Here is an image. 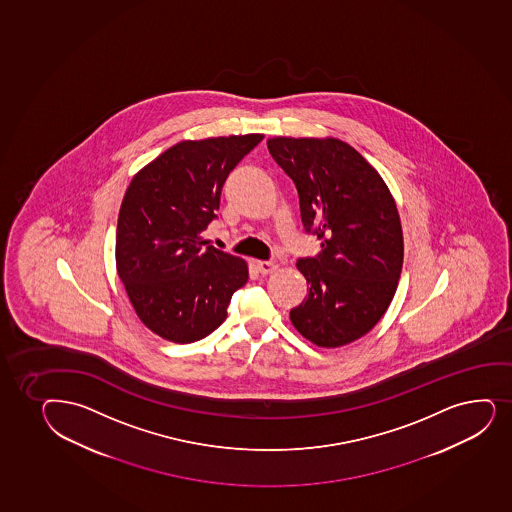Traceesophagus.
I'll return each instance as SVG.
<instances>
[{
	"label": "esophagus",
	"mask_w": 512,
	"mask_h": 512,
	"mask_svg": "<svg viewBox=\"0 0 512 512\" xmlns=\"http://www.w3.org/2000/svg\"><path fill=\"white\" fill-rule=\"evenodd\" d=\"M258 270L261 275H271L278 270V265L275 261H258Z\"/></svg>",
	"instance_id": "esophagus-1"
}]
</instances>
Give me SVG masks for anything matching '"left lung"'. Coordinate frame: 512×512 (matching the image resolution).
Returning a JSON list of instances; mask_svg holds the SVG:
<instances>
[{
	"label": "left lung",
	"mask_w": 512,
	"mask_h": 512,
	"mask_svg": "<svg viewBox=\"0 0 512 512\" xmlns=\"http://www.w3.org/2000/svg\"><path fill=\"white\" fill-rule=\"evenodd\" d=\"M299 193L306 232L321 253L299 259L307 297L290 311L300 335L323 348L367 335L388 311L403 266V230L379 172L338 138L266 141Z\"/></svg>",
	"instance_id": "8db88e82"
}]
</instances>
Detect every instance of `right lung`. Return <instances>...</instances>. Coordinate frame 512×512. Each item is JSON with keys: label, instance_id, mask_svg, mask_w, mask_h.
<instances>
[{"label": "right lung", "instance_id": "add662e5", "mask_svg": "<svg viewBox=\"0 0 512 512\" xmlns=\"http://www.w3.org/2000/svg\"><path fill=\"white\" fill-rule=\"evenodd\" d=\"M263 135L184 140L145 165L126 189L116 268L141 323L174 343H193L224 323L247 263L208 246L225 179Z\"/></svg>", "mask_w": 512, "mask_h": 512}]
</instances>
